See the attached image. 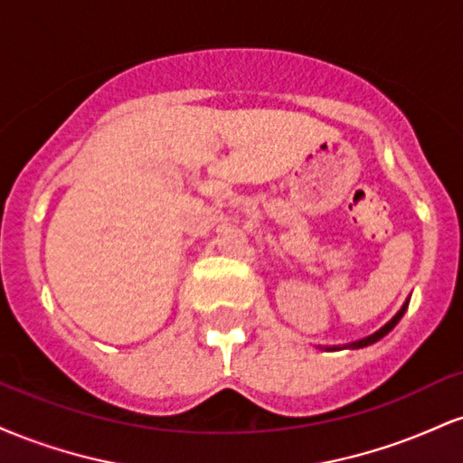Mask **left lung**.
<instances>
[{
	"label": "left lung",
	"instance_id": "left-lung-1",
	"mask_svg": "<svg viewBox=\"0 0 463 463\" xmlns=\"http://www.w3.org/2000/svg\"><path fill=\"white\" fill-rule=\"evenodd\" d=\"M407 307H409V298L405 300V305L401 307V309H398V313L394 317H392L390 322L385 324V326H381L379 331L376 333H372V335H368V337H364V339H357V342H350V344H344V346H320L322 350H328V353H333V350H344V348H350V350H357V348H365V346H372V344H376L379 342V339H383L387 333L392 331V328L396 326L398 322H401V317L405 316V311H407Z\"/></svg>",
	"mask_w": 463,
	"mask_h": 463
}]
</instances>
